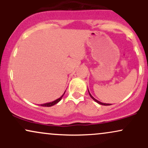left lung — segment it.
<instances>
[{"label": "left lung", "instance_id": "8db88e82", "mask_svg": "<svg viewBox=\"0 0 148 148\" xmlns=\"http://www.w3.org/2000/svg\"><path fill=\"white\" fill-rule=\"evenodd\" d=\"M88 92H89V95H90V97L92 98V99L93 100H94L95 101H96L97 103H99V104H101V105H103V106H109V105H111L110 104V103H102V102H101V101H98V100H97L95 98H94L92 96V95L90 94V92H89V90H88Z\"/></svg>", "mask_w": 148, "mask_h": 148}]
</instances>
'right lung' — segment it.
Wrapping results in <instances>:
<instances>
[{"label":"right lung","mask_w":148,"mask_h":148,"mask_svg":"<svg viewBox=\"0 0 148 148\" xmlns=\"http://www.w3.org/2000/svg\"><path fill=\"white\" fill-rule=\"evenodd\" d=\"M64 93H65V91H64V92L63 93V95H62L61 96L60 98H58V99H56L55 101H51V102H48V103H43V104H40V105H41L42 106H47V107H50V106H53V105H55L56 103H58L59 101H60L61 99H62V97H63V95H64Z\"/></svg>","instance_id":"obj_1"}]
</instances>
